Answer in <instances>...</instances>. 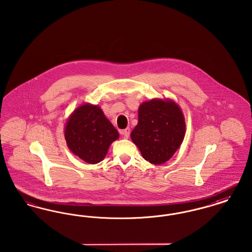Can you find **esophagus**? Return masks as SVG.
I'll use <instances>...</instances> for the list:
<instances>
[{
  "label": "esophagus",
  "mask_w": 252,
  "mask_h": 252,
  "mask_svg": "<svg viewBox=\"0 0 252 252\" xmlns=\"http://www.w3.org/2000/svg\"><path fill=\"white\" fill-rule=\"evenodd\" d=\"M129 133H130V129L127 127V128H126V129H123V130H121L120 134L122 136H124V138H126V139H127L128 138V136H129Z\"/></svg>",
  "instance_id": "34e87169"
}]
</instances>
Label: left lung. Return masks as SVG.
<instances>
[{
    "mask_svg": "<svg viewBox=\"0 0 252 252\" xmlns=\"http://www.w3.org/2000/svg\"><path fill=\"white\" fill-rule=\"evenodd\" d=\"M138 125L131 139L144 159L153 164L167 161L180 147L185 135V122L173 101L153 99L139 108Z\"/></svg>",
    "mask_w": 252,
    "mask_h": 252,
    "instance_id": "left-lung-1",
    "label": "left lung"
}]
</instances>
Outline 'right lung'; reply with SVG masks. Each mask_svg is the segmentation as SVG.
I'll return each instance as SVG.
<instances>
[{
  "mask_svg": "<svg viewBox=\"0 0 252 252\" xmlns=\"http://www.w3.org/2000/svg\"><path fill=\"white\" fill-rule=\"evenodd\" d=\"M119 133L98 106L83 105L69 118L65 139L73 154L94 164L104 159L110 144Z\"/></svg>",
  "mask_w": 252,
  "mask_h": 252,
  "instance_id": "1",
  "label": "right lung"
}]
</instances>
